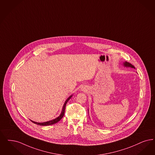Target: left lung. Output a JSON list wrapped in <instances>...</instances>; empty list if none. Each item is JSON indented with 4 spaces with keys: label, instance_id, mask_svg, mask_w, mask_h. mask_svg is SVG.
I'll return each instance as SVG.
<instances>
[{
    "label": "left lung",
    "instance_id": "left-lung-1",
    "mask_svg": "<svg viewBox=\"0 0 155 155\" xmlns=\"http://www.w3.org/2000/svg\"><path fill=\"white\" fill-rule=\"evenodd\" d=\"M124 66H126V67H130V68H134V66H133L131 64H130L129 62H124Z\"/></svg>",
    "mask_w": 155,
    "mask_h": 155
}]
</instances>
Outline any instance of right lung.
Returning a JSON list of instances; mask_svg holds the SVG:
<instances>
[{
    "label": "right lung",
    "mask_w": 155,
    "mask_h": 155,
    "mask_svg": "<svg viewBox=\"0 0 155 155\" xmlns=\"http://www.w3.org/2000/svg\"><path fill=\"white\" fill-rule=\"evenodd\" d=\"M71 96H72V95L68 97V99L66 100V101H65V103H64V105H63V109H62V112H61V114L58 118H56V119H54V120H50V121H48V122H43V123H37V122H33V121H32V120H31V122H32L33 123H34V124H38V125H40V126H48V125H51V124H56V123H57V122H58L63 118V117L64 116L66 105L67 103L68 102V100L70 99V98L71 97Z\"/></svg>",
    "instance_id": "obj_1"
}]
</instances>
